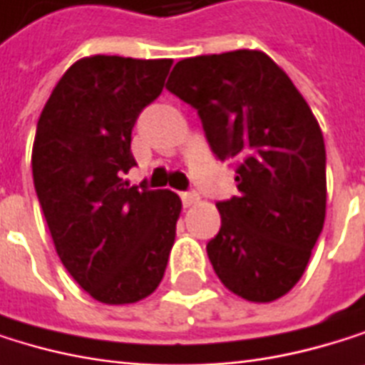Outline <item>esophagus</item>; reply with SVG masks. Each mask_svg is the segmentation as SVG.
Returning <instances> with one entry per match:
<instances>
[{
    "label": "esophagus",
    "instance_id": "1",
    "mask_svg": "<svg viewBox=\"0 0 365 365\" xmlns=\"http://www.w3.org/2000/svg\"><path fill=\"white\" fill-rule=\"evenodd\" d=\"M197 201H199V195H197L195 190H188V192H181V203H184L186 207L195 205Z\"/></svg>",
    "mask_w": 365,
    "mask_h": 365
}]
</instances>
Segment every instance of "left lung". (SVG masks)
Instances as JSON below:
<instances>
[{
    "label": "left lung",
    "instance_id": "8db88e82",
    "mask_svg": "<svg viewBox=\"0 0 365 365\" xmlns=\"http://www.w3.org/2000/svg\"><path fill=\"white\" fill-rule=\"evenodd\" d=\"M166 91L192 106L218 160L236 164L238 197L218 201L207 242L233 294L270 303L303 277L327 210L324 138L307 101L266 53L179 60Z\"/></svg>",
    "mask_w": 365,
    "mask_h": 365
}]
</instances>
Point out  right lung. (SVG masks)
Masks as SVG:
<instances>
[{"label":"right lung","instance_id":"right-lung-1","mask_svg":"<svg viewBox=\"0 0 365 365\" xmlns=\"http://www.w3.org/2000/svg\"><path fill=\"white\" fill-rule=\"evenodd\" d=\"M173 60H77L47 99L32 151L34 188L60 262L106 305L136 303L164 277L181 201L129 186L132 129Z\"/></svg>","mask_w":365,"mask_h":365}]
</instances>
